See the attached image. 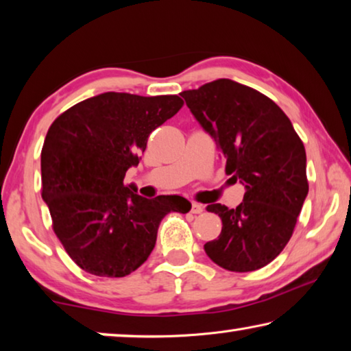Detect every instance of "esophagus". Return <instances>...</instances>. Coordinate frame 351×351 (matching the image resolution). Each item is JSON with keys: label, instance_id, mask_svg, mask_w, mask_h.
Returning <instances> with one entry per match:
<instances>
[{"label": "esophagus", "instance_id": "esophagus-1", "mask_svg": "<svg viewBox=\"0 0 351 351\" xmlns=\"http://www.w3.org/2000/svg\"><path fill=\"white\" fill-rule=\"evenodd\" d=\"M203 210H204L203 206L198 204V203H192V209H190V212H192V213H201Z\"/></svg>", "mask_w": 351, "mask_h": 351}]
</instances>
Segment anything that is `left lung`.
I'll use <instances>...</instances> for the list:
<instances>
[{
    "mask_svg": "<svg viewBox=\"0 0 351 351\" xmlns=\"http://www.w3.org/2000/svg\"><path fill=\"white\" fill-rule=\"evenodd\" d=\"M181 97L215 141L226 173L246 189L235 209L207 206L223 228L204 251L228 271L263 268L287 246L308 195L304 142L269 97L234 80H213Z\"/></svg>",
    "mask_w": 351,
    "mask_h": 351,
    "instance_id": "1",
    "label": "left lung"
}]
</instances>
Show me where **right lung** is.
I'll use <instances>...</instances> for the list:
<instances>
[{
  "instance_id": "right-lung-1",
  "label": "right lung",
  "mask_w": 351,
  "mask_h": 351,
  "mask_svg": "<svg viewBox=\"0 0 351 351\" xmlns=\"http://www.w3.org/2000/svg\"><path fill=\"white\" fill-rule=\"evenodd\" d=\"M182 104L178 96L104 93L71 106L47 130L41 198L64 251L83 271L132 274L152 254L162 218L192 207L180 195L147 199L123 184L148 136Z\"/></svg>"
}]
</instances>
